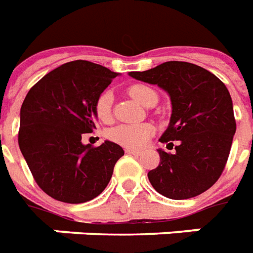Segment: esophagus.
I'll return each instance as SVG.
<instances>
[{"mask_svg":"<svg viewBox=\"0 0 253 253\" xmlns=\"http://www.w3.org/2000/svg\"><path fill=\"white\" fill-rule=\"evenodd\" d=\"M125 152H126L128 155H133V156L141 155V151H137V149H130V148H125Z\"/></svg>","mask_w":253,"mask_h":253,"instance_id":"esophagus-1","label":"esophagus"}]
</instances>
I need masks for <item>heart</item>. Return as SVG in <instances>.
I'll return each mask as SVG.
<instances>
[{"label":"heart","instance_id":"heart-1","mask_svg":"<svg viewBox=\"0 0 253 253\" xmlns=\"http://www.w3.org/2000/svg\"><path fill=\"white\" fill-rule=\"evenodd\" d=\"M129 96L140 102L141 105L147 106L148 102L157 98V94L152 88L137 84L132 85L128 89ZM96 115L101 121H109L112 117V93L109 90L102 92L96 100ZM155 129L151 124H136L117 125L115 128L108 130V138L117 142L120 145L128 148H141L147 144L148 138L151 137Z\"/></svg>","mask_w":253,"mask_h":253}]
</instances>
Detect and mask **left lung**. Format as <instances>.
Masks as SVG:
<instances>
[{"label":"left lung","mask_w":253,"mask_h":253,"mask_svg":"<svg viewBox=\"0 0 253 253\" xmlns=\"http://www.w3.org/2000/svg\"><path fill=\"white\" fill-rule=\"evenodd\" d=\"M129 76L160 86L172 102L169 125L160 141L178 145L173 155L159 149L160 164L148 172L152 187L173 200L210 189L223 173L236 132L227 86L213 73L184 61L164 62Z\"/></svg>","instance_id":"obj_1"}]
</instances>
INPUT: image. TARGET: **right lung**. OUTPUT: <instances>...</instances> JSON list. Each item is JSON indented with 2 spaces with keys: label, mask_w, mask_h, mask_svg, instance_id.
<instances>
[{
  "label": "right lung",
  "mask_w": 253,
  "mask_h": 253,
  "mask_svg": "<svg viewBox=\"0 0 253 253\" xmlns=\"http://www.w3.org/2000/svg\"><path fill=\"white\" fill-rule=\"evenodd\" d=\"M119 73L85 60L58 66L30 88L20 112L18 145L36 183L62 203L80 204L106 188L124 149L84 145L96 128V100Z\"/></svg>",
  "instance_id": "1"
}]
</instances>
